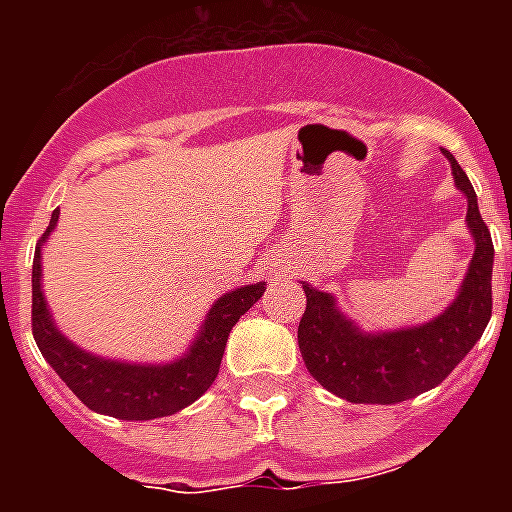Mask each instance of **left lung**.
Listing matches in <instances>:
<instances>
[{"instance_id": "1", "label": "left lung", "mask_w": 512, "mask_h": 512, "mask_svg": "<svg viewBox=\"0 0 512 512\" xmlns=\"http://www.w3.org/2000/svg\"><path fill=\"white\" fill-rule=\"evenodd\" d=\"M449 158L454 184L467 197V230L474 256L459 295L428 323L397 330H364L338 307L330 292L302 282L307 307L297 328V343L307 372L325 390L348 402L395 405L433 390L449 377L482 338L492 315L490 230L479 215L477 194L456 158Z\"/></svg>"}]
</instances>
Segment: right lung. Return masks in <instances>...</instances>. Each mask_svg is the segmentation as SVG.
<instances>
[{"label": "right lung", "mask_w": 512, "mask_h": 512, "mask_svg": "<svg viewBox=\"0 0 512 512\" xmlns=\"http://www.w3.org/2000/svg\"><path fill=\"white\" fill-rule=\"evenodd\" d=\"M56 223L58 210H53L51 225L35 246L33 259V336L53 372L89 410L120 420L166 418L200 400L220 372L230 330L243 312L259 302L266 282L243 284L217 297L194 341L176 359L164 364L107 359L63 336L45 300L43 246L56 230Z\"/></svg>", "instance_id": "1"}]
</instances>
